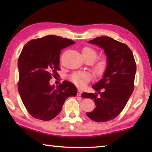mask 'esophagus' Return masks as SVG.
Instances as JSON below:
<instances>
[{
	"mask_svg": "<svg viewBox=\"0 0 152 152\" xmlns=\"http://www.w3.org/2000/svg\"><path fill=\"white\" fill-rule=\"evenodd\" d=\"M82 92L81 90H78V93H77V96H81Z\"/></svg>",
	"mask_w": 152,
	"mask_h": 152,
	"instance_id": "esophagus-1",
	"label": "esophagus"
}]
</instances>
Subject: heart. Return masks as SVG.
<instances>
[{"instance_id": "heart-1", "label": "heart", "mask_w": 152, "mask_h": 152, "mask_svg": "<svg viewBox=\"0 0 152 152\" xmlns=\"http://www.w3.org/2000/svg\"><path fill=\"white\" fill-rule=\"evenodd\" d=\"M82 54L89 56L92 57L95 60V59L97 57V53L96 51L94 50L93 49L90 48H84L82 50ZM107 66V61L106 60H101L98 63L96 64L95 66V69L98 73L102 74L105 71ZM92 76L91 74L88 72H76L73 73L70 76V81L75 84L76 86L80 87L85 86L86 84L91 80Z\"/></svg>"}]
</instances>
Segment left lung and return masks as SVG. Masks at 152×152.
Segmentation results:
<instances>
[{"label":"left lung","mask_w":152,"mask_h":152,"mask_svg":"<svg viewBox=\"0 0 152 152\" xmlns=\"http://www.w3.org/2000/svg\"><path fill=\"white\" fill-rule=\"evenodd\" d=\"M88 43L103 49L107 66L102 78L92 86L100 96L97 93L82 94V97L94 100L96 105L86 115L96 122L109 121L120 114L133 91L135 61L127 45L111 37H98Z\"/></svg>","instance_id":"1"}]
</instances>
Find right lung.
I'll return each instance as SVG.
<instances>
[{
	"label": "right lung",
	"mask_w": 152,
	"mask_h": 152,
	"mask_svg": "<svg viewBox=\"0 0 152 152\" xmlns=\"http://www.w3.org/2000/svg\"><path fill=\"white\" fill-rule=\"evenodd\" d=\"M74 43L71 39L47 35L29 41L23 48L18 60V90L28 113L35 119H53L66 100L76 96V87L70 82L64 81L58 86L50 84L51 76L60 70V51Z\"/></svg>",
	"instance_id": "add662e5"
}]
</instances>
